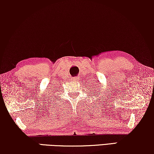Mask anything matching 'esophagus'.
<instances>
[{
  "mask_svg": "<svg viewBox=\"0 0 154 154\" xmlns=\"http://www.w3.org/2000/svg\"><path fill=\"white\" fill-rule=\"evenodd\" d=\"M72 81L73 82H76V81H78V78L77 77H73V78H72Z\"/></svg>",
  "mask_w": 154,
  "mask_h": 154,
  "instance_id": "1",
  "label": "esophagus"
}]
</instances>
